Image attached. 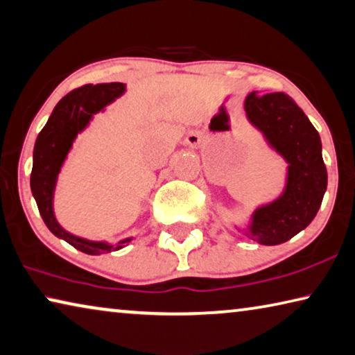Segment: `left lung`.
I'll return each instance as SVG.
<instances>
[{
	"mask_svg": "<svg viewBox=\"0 0 355 355\" xmlns=\"http://www.w3.org/2000/svg\"><path fill=\"white\" fill-rule=\"evenodd\" d=\"M245 110L270 147L289 164L284 193L257 208L246 235L261 245H279L305 229L322 204L327 189L322 145L311 121L286 93H251Z\"/></svg>",
	"mask_w": 355,
	"mask_h": 355,
	"instance_id": "8db88e82",
	"label": "left lung"
}]
</instances>
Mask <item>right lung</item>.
Returning a JSON list of instances; mask_svg holds the SVG:
<instances>
[{"label": "right lung", "instance_id": "right-lung-1", "mask_svg": "<svg viewBox=\"0 0 355 355\" xmlns=\"http://www.w3.org/2000/svg\"><path fill=\"white\" fill-rule=\"evenodd\" d=\"M123 93H125V83L120 82L98 83V85L88 83V85L72 89L55 105L46 126L39 132L35 151H33L30 184L44 223L56 237L66 240L67 243L87 254H101V252L121 250L131 239L109 245L104 241H89L66 232L53 215L56 178L77 134L85 129L94 114L103 110L107 104L121 96Z\"/></svg>", "mask_w": 355, "mask_h": 355}]
</instances>
